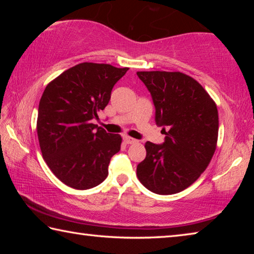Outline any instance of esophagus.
Returning a JSON list of instances; mask_svg holds the SVG:
<instances>
[{
  "mask_svg": "<svg viewBox=\"0 0 254 254\" xmlns=\"http://www.w3.org/2000/svg\"><path fill=\"white\" fill-rule=\"evenodd\" d=\"M124 142H126L127 144H132V143H135L136 140L133 139V137H130V136H124L123 137Z\"/></svg>",
  "mask_w": 254,
  "mask_h": 254,
  "instance_id": "obj_1",
  "label": "esophagus"
}]
</instances>
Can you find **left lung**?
<instances>
[{"instance_id": "1", "label": "left lung", "mask_w": 254, "mask_h": 254, "mask_svg": "<svg viewBox=\"0 0 254 254\" xmlns=\"http://www.w3.org/2000/svg\"><path fill=\"white\" fill-rule=\"evenodd\" d=\"M156 107V123L165 142H145L147 157L136 167L150 191L171 195L184 190L207 168L216 150L218 112L198 81L180 71H137Z\"/></svg>"}]
</instances>
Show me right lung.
Masks as SVG:
<instances>
[{"mask_svg": "<svg viewBox=\"0 0 254 254\" xmlns=\"http://www.w3.org/2000/svg\"><path fill=\"white\" fill-rule=\"evenodd\" d=\"M127 69L81 63L47 85L38 110V139L46 163L67 186L89 189L109 175L122 137L92 121L109 104L112 88Z\"/></svg>", "mask_w": 254, "mask_h": 254, "instance_id": "obj_1", "label": "right lung"}]
</instances>
